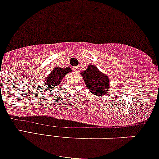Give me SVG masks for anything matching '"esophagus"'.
I'll list each match as a JSON object with an SVG mask.
<instances>
[{
	"label": "esophagus",
	"mask_w": 159,
	"mask_h": 159,
	"mask_svg": "<svg viewBox=\"0 0 159 159\" xmlns=\"http://www.w3.org/2000/svg\"><path fill=\"white\" fill-rule=\"evenodd\" d=\"M73 70H74V71H75V72H79V67H78V66L74 67Z\"/></svg>",
	"instance_id": "esophagus-1"
}]
</instances>
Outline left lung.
Here are the masks:
<instances>
[{"label": "left lung", "instance_id": "left-lung-1", "mask_svg": "<svg viewBox=\"0 0 159 159\" xmlns=\"http://www.w3.org/2000/svg\"><path fill=\"white\" fill-rule=\"evenodd\" d=\"M88 89L96 96H103L110 89V77L102 73L96 66L89 65L80 74Z\"/></svg>", "mask_w": 159, "mask_h": 159}]
</instances>
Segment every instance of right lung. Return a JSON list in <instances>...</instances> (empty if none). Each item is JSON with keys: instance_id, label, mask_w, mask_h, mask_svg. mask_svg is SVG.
I'll return each mask as SVG.
<instances>
[{"instance_id": "add662e5", "label": "right lung", "mask_w": 159, "mask_h": 159, "mask_svg": "<svg viewBox=\"0 0 159 159\" xmlns=\"http://www.w3.org/2000/svg\"><path fill=\"white\" fill-rule=\"evenodd\" d=\"M72 71L70 67L61 68L56 67L49 74V75L45 78V88L48 89H54L56 86H58L61 83L62 80L66 75Z\"/></svg>"}]
</instances>
